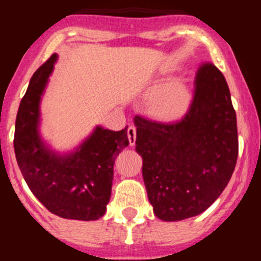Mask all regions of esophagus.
Masks as SVG:
<instances>
[{
	"label": "esophagus",
	"instance_id": "34e87169",
	"mask_svg": "<svg viewBox=\"0 0 261 261\" xmlns=\"http://www.w3.org/2000/svg\"><path fill=\"white\" fill-rule=\"evenodd\" d=\"M128 141L130 146L136 145V128L135 126H129L128 128Z\"/></svg>",
	"mask_w": 261,
	"mask_h": 261
}]
</instances>
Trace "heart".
I'll return each instance as SVG.
<instances>
[{
    "mask_svg": "<svg viewBox=\"0 0 261 261\" xmlns=\"http://www.w3.org/2000/svg\"><path fill=\"white\" fill-rule=\"evenodd\" d=\"M191 103L190 89L176 80L156 86L147 98L149 114L161 121H174L187 112Z\"/></svg>",
    "mask_w": 261,
    "mask_h": 261,
    "instance_id": "b5f03b06",
    "label": "heart"
}]
</instances>
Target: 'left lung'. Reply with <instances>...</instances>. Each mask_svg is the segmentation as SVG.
<instances>
[{
    "label": "left lung",
    "instance_id": "obj_1",
    "mask_svg": "<svg viewBox=\"0 0 261 261\" xmlns=\"http://www.w3.org/2000/svg\"><path fill=\"white\" fill-rule=\"evenodd\" d=\"M133 121L154 214L172 222L206 211L231 179L238 158L237 115L222 73L212 64L200 69L193 102L180 121Z\"/></svg>",
    "mask_w": 261,
    "mask_h": 261
}]
</instances>
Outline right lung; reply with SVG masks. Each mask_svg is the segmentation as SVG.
<instances>
[{
	"label": "right lung",
	"instance_id": "right-lung-1",
	"mask_svg": "<svg viewBox=\"0 0 261 261\" xmlns=\"http://www.w3.org/2000/svg\"><path fill=\"white\" fill-rule=\"evenodd\" d=\"M57 57L52 55L30 80L18 110L14 150L27 186L50 213L95 221L107 209L115 159L129 145L128 126L115 132L96 125L73 150H55L41 136L40 105Z\"/></svg>",
	"mask_w": 261,
	"mask_h": 261
}]
</instances>
